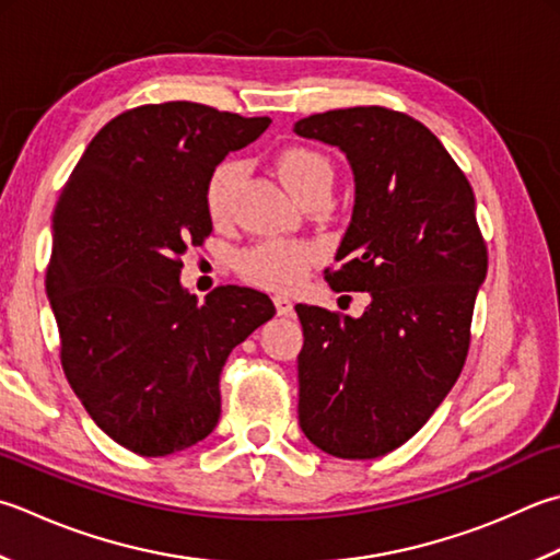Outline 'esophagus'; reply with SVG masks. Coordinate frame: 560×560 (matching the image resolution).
Wrapping results in <instances>:
<instances>
[{"instance_id":"obj_1","label":"esophagus","mask_w":560,"mask_h":560,"mask_svg":"<svg viewBox=\"0 0 560 560\" xmlns=\"http://www.w3.org/2000/svg\"><path fill=\"white\" fill-rule=\"evenodd\" d=\"M273 305H277L279 315H291L293 313V303L289 295H273Z\"/></svg>"}]
</instances>
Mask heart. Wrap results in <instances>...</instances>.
Segmentation results:
<instances>
[{"label":"heart","instance_id":"1","mask_svg":"<svg viewBox=\"0 0 560 560\" xmlns=\"http://www.w3.org/2000/svg\"><path fill=\"white\" fill-rule=\"evenodd\" d=\"M277 174L281 184L295 196V199H305V196L317 189H330L332 182V167L317 150L293 145L281 150L277 155ZM240 164L233 160H225L211 172L206 182L203 201L206 213L213 223L228 221L230 208H233L235 189L240 182ZM317 252L311 245L303 243H261L252 249H245L237 259V269L243 277L257 287L283 291L299 283L308 269L315 265Z\"/></svg>","mask_w":560,"mask_h":560}]
</instances>
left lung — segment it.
Returning <instances> with one entry per match:
<instances>
[{
  "mask_svg": "<svg viewBox=\"0 0 560 560\" xmlns=\"http://www.w3.org/2000/svg\"><path fill=\"white\" fill-rule=\"evenodd\" d=\"M293 133L349 162L354 206L327 283L371 299L361 317L295 305L299 424L325 454L376 458L422 430L464 369L488 273L474 189L430 128L388 108L315 114Z\"/></svg>",
  "mask_w": 560,
  "mask_h": 560,
  "instance_id": "left-lung-1",
  "label": "left lung"
}]
</instances>
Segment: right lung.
<instances>
[{
    "instance_id": "obj_1",
    "label": "right lung",
    "mask_w": 560,
    "mask_h": 560,
    "mask_svg": "<svg viewBox=\"0 0 560 560\" xmlns=\"http://www.w3.org/2000/svg\"><path fill=\"white\" fill-rule=\"evenodd\" d=\"M271 118L194 102L130 108L98 130L52 213L46 291L62 369L92 420L140 456L206 440L230 352L271 320L267 293L218 287L199 303L182 255L211 235L206 182Z\"/></svg>"
}]
</instances>
